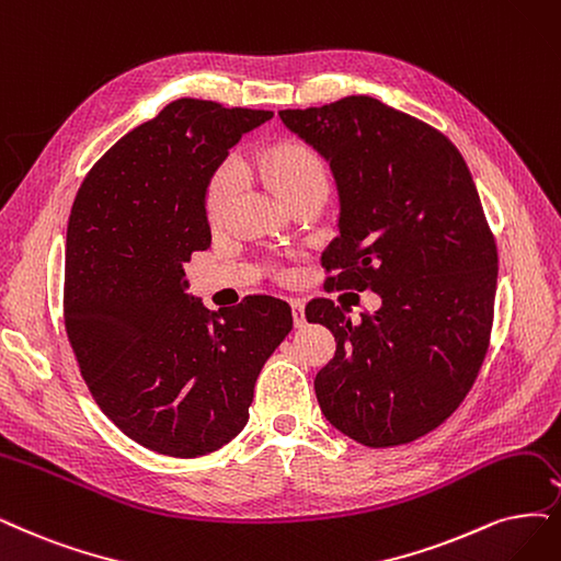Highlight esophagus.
Returning a JSON list of instances; mask_svg holds the SVG:
<instances>
[{
    "instance_id": "34e87169",
    "label": "esophagus",
    "mask_w": 561,
    "mask_h": 561,
    "mask_svg": "<svg viewBox=\"0 0 561 561\" xmlns=\"http://www.w3.org/2000/svg\"><path fill=\"white\" fill-rule=\"evenodd\" d=\"M291 309H294V323H296V328H302L307 323L302 300H291Z\"/></svg>"
}]
</instances>
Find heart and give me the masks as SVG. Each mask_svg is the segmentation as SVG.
<instances>
[{"label":"heart","instance_id":"obj_1","mask_svg":"<svg viewBox=\"0 0 561 561\" xmlns=\"http://www.w3.org/2000/svg\"><path fill=\"white\" fill-rule=\"evenodd\" d=\"M254 169L263 175L270 190L286 201L314 184H328L321 157L302 142H279L254 159ZM240 186V169L233 159L221 161L205 186V215L213 224L221 219L228 203Z\"/></svg>","mask_w":561,"mask_h":561}]
</instances>
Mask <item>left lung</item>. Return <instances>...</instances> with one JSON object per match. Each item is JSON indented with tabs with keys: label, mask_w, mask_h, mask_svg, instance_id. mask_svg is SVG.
Segmentation results:
<instances>
[{
	"label": "left lung",
	"mask_w": 561,
	"mask_h": 561,
	"mask_svg": "<svg viewBox=\"0 0 561 561\" xmlns=\"http://www.w3.org/2000/svg\"><path fill=\"white\" fill-rule=\"evenodd\" d=\"M279 117L335 178L323 286L381 296L358 323L328 298L305 307L337 342L314 379L323 416L369 448L416 442L462 404L490 344L496 244L471 173L442 131L379 99Z\"/></svg>",
	"instance_id": "1"
}]
</instances>
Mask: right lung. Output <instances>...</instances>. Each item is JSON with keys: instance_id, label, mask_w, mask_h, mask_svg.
Returning a JSON list of instances; mask_svg holds the SVG:
<instances>
[{"instance_id": "add662e5", "label": "right lung", "mask_w": 561, "mask_h": 561, "mask_svg": "<svg viewBox=\"0 0 561 561\" xmlns=\"http://www.w3.org/2000/svg\"><path fill=\"white\" fill-rule=\"evenodd\" d=\"M270 111L178 99L82 180L67 228L65 325L94 402L136 444L201 458L242 432L261 367L291 333L288 302L207 312L184 263L210 247L205 186Z\"/></svg>"}]
</instances>
